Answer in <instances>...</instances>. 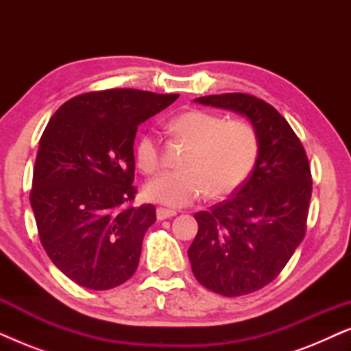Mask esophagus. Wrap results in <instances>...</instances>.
Segmentation results:
<instances>
[{"instance_id": "esophagus-1", "label": "esophagus", "mask_w": 351, "mask_h": 351, "mask_svg": "<svg viewBox=\"0 0 351 351\" xmlns=\"http://www.w3.org/2000/svg\"><path fill=\"white\" fill-rule=\"evenodd\" d=\"M176 214H177L176 210H171V209H162V208H158V209H156V219H158V220L171 219V217H174Z\"/></svg>"}]
</instances>
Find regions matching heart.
I'll list each match as a JSON object with an SVG mask.
<instances>
[{
  "mask_svg": "<svg viewBox=\"0 0 351 351\" xmlns=\"http://www.w3.org/2000/svg\"><path fill=\"white\" fill-rule=\"evenodd\" d=\"M169 131L189 143L180 158L184 169L167 171L152 179L143 195L166 208H184L201 198H223L237 191L256 166L258 137L243 119H227L204 110H189L169 121ZM141 171L152 174L160 166V142L153 131L138 136L134 148Z\"/></svg>",
  "mask_w": 351,
  "mask_h": 351,
  "instance_id": "heart-1",
  "label": "heart"
}]
</instances>
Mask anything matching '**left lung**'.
<instances>
[{
  "instance_id": "8db88e82",
  "label": "left lung",
  "mask_w": 351,
  "mask_h": 351,
  "mask_svg": "<svg viewBox=\"0 0 351 351\" xmlns=\"http://www.w3.org/2000/svg\"><path fill=\"white\" fill-rule=\"evenodd\" d=\"M196 104L246 117L258 137L249 179L223 203L195 214L191 270L209 291L238 297L280 275L306 230L311 174L304 147L271 105L249 94H220Z\"/></svg>"
}]
</instances>
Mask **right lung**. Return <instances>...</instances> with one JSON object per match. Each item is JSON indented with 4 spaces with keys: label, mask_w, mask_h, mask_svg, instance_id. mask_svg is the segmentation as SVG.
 <instances>
[{
    "label": "right lung",
    "mask_w": 351,
    "mask_h": 351,
    "mask_svg": "<svg viewBox=\"0 0 351 351\" xmlns=\"http://www.w3.org/2000/svg\"><path fill=\"white\" fill-rule=\"evenodd\" d=\"M179 94L108 89L76 95L40 138L30 203L43 247L76 285H123L137 270L153 204L129 206L137 128Z\"/></svg>",
    "instance_id": "1"
}]
</instances>
